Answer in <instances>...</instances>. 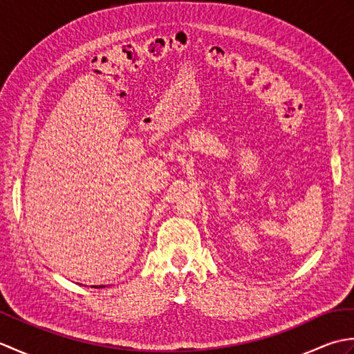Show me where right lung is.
Masks as SVG:
<instances>
[{
	"mask_svg": "<svg viewBox=\"0 0 354 354\" xmlns=\"http://www.w3.org/2000/svg\"><path fill=\"white\" fill-rule=\"evenodd\" d=\"M95 288H97V286H95ZM99 288H104V286H99Z\"/></svg>",
	"mask_w": 354,
	"mask_h": 354,
	"instance_id": "add662e5",
	"label": "right lung"
}]
</instances>
